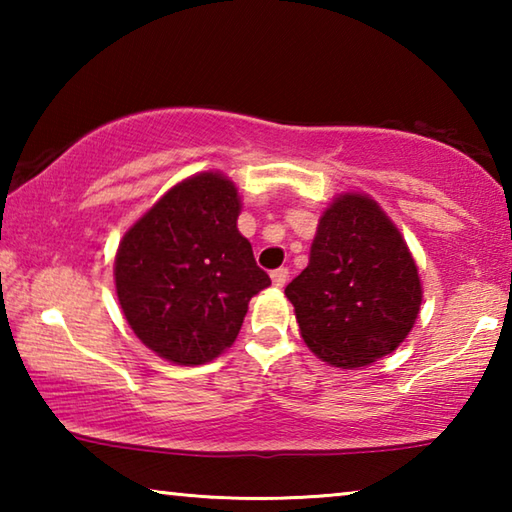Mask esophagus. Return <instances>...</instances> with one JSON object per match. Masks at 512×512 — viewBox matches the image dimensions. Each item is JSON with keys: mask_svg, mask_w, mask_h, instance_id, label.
Returning a JSON list of instances; mask_svg holds the SVG:
<instances>
[{"mask_svg": "<svg viewBox=\"0 0 512 512\" xmlns=\"http://www.w3.org/2000/svg\"><path fill=\"white\" fill-rule=\"evenodd\" d=\"M271 280H273V284L277 289H282L284 284H287V280H289V268H275V271L271 273Z\"/></svg>", "mask_w": 512, "mask_h": 512, "instance_id": "esophagus-1", "label": "esophagus"}]
</instances>
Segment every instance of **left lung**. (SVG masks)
Here are the masks:
<instances>
[{"mask_svg":"<svg viewBox=\"0 0 512 512\" xmlns=\"http://www.w3.org/2000/svg\"><path fill=\"white\" fill-rule=\"evenodd\" d=\"M284 293L307 348L343 370L391 354L409 336L422 305L409 246L366 194H341L329 203L309 264Z\"/></svg>","mask_w":512,"mask_h":512,"instance_id":"obj_1","label":"left lung"}]
</instances>
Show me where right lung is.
<instances>
[{
    "label": "right lung",
    "instance_id": "add662e5",
    "mask_svg": "<svg viewBox=\"0 0 512 512\" xmlns=\"http://www.w3.org/2000/svg\"><path fill=\"white\" fill-rule=\"evenodd\" d=\"M232 180L205 171L173 185L121 239L115 287L146 348L178 366L212 361L235 343L248 302L271 284L237 230Z\"/></svg>",
    "mask_w": 512,
    "mask_h": 512
}]
</instances>
